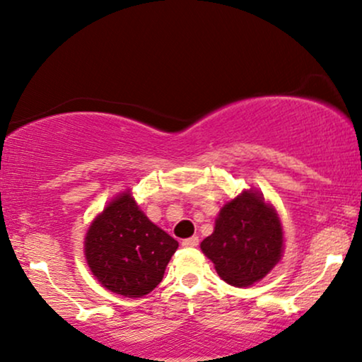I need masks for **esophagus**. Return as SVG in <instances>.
I'll return each mask as SVG.
<instances>
[{
    "label": "esophagus",
    "mask_w": 362,
    "mask_h": 362,
    "mask_svg": "<svg viewBox=\"0 0 362 362\" xmlns=\"http://www.w3.org/2000/svg\"><path fill=\"white\" fill-rule=\"evenodd\" d=\"M182 245L187 248H195L199 247V237H190V238H185L184 242H182Z\"/></svg>",
    "instance_id": "obj_1"
}]
</instances>
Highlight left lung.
Here are the masks:
<instances>
[{"instance_id":"8db88e82","label":"left lung","mask_w":362,"mask_h":362,"mask_svg":"<svg viewBox=\"0 0 362 362\" xmlns=\"http://www.w3.org/2000/svg\"><path fill=\"white\" fill-rule=\"evenodd\" d=\"M200 248L218 276L231 286H252L279 263L285 231L276 209L248 189L221 206L210 237Z\"/></svg>"}]
</instances>
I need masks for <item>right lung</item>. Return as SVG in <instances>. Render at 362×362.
I'll return each mask as SVG.
<instances>
[{
  "label": "right lung",
  "instance_id": "1",
  "mask_svg": "<svg viewBox=\"0 0 362 362\" xmlns=\"http://www.w3.org/2000/svg\"><path fill=\"white\" fill-rule=\"evenodd\" d=\"M178 242L148 220L131 190L115 195L90 221L84 255L105 290L142 298L157 288Z\"/></svg>",
  "mask_w": 362,
  "mask_h": 362
}]
</instances>
